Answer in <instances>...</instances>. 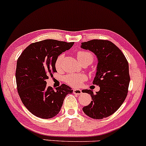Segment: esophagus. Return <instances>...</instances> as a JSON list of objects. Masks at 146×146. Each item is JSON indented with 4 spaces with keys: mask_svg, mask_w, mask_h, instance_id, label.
<instances>
[{
    "mask_svg": "<svg viewBox=\"0 0 146 146\" xmlns=\"http://www.w3.org/2000/svg\"><path fill=\"white\" fill-rule=\"evenodd\" d=\"M73 93L75 95H80L82 93V90L80 89H73Z\"/></svg>",
    "mask_w": 146,
    "mask_h": 146,
    "instance_id": "esophagus-1",
    "label": "esophagus"
}]
</instances>
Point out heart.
<instances>
[{
    "instance_id": "b5f03b06",
    "label": "heart",
    "mask_w": 146,
    "mask_h": 146,
    "mask_svg": "<svg viewBox=\"0 0 146 146\" xmlns=\"http://www.w3.org/2000/svg\"><path fill=\"white\" fill-rule=\"evenodd\" d=\"M77 58L79 62L82 64L84 62H88L90 64L93 60V56L89 52L80 51L77 53ZM63 58V55H60L58 57L56 61V67L57 69H60L62 65V60ZM86 80L85 75L82 74H69L65 77L64 80L70 86L73 87L79 86L83 82Z\"/></svg>"
}]
</instances>
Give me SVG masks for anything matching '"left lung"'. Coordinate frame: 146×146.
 Returning <instances> with one entry per match:
<instances>
[{"instance_id": "1", "label": "left lung", "mask_w": 146, "mask_h": 146, "mask_svg": "<svg viewBox=\"0 0 146 146\" xmlns=\"http://www.w3.org/2000/svg\"><path fill=\"white\" fill-rule=\"evenodd\" d=\"M81 48L92 51L98 60L93 84L100 89L90 94L92 101L82 108L84 113L95 119H102L116 112L124 102L130 83L128 62L123 53L112 42L92 40L82 42Z\"/></svg>"}]
</instances>
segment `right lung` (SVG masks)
Listing matches in <instances>:
<instances>
[{"mask_svg": "<svg viewBox=\"0 0 146 146\" xmlns=\"http://www.w3.org/2000/svg\"><path fill=\"white\" fill-rule=\"evenodd\" d=\"M73 44L44 40L30 44L18 58L16 70L18 95L25 106L35 116L42 119L55 117L60 111L66 95L73 93L71 87L64 84L54 90L46 86V80L57 72L58 57Z\"/></svg>", "mask_w": 146, "mask_h": 146, "instance_id": "right-lung-1", "label": "right lung"}]
</instances>
